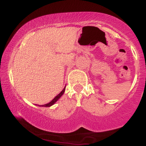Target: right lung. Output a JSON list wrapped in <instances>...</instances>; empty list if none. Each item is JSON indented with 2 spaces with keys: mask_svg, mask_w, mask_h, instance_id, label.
I'll return each mask as SVG.
<instances>
[{
  "mask_svg": "<svg viewBox=\"0 0 146 146\" xmlns=\"http://www.w3.org/2000/svg\"><path fill=\"white\" fill-rule=\"evenodd\" d=\"M65 88H66V86H65L64 88H63V90H62V91L59 93V94H58V95H56V96L55 97V98H53V100H52L51 101L49 102V103L46 104H44V105H38V106H42V107H50V106H51L52 105L56 103V102L58 101V100H59V99L61 98L63 94H64V93Z\"/></svg>",
  "mask_w": 146,
  "mask_h": 146,
  "instance_id": "1",
  "label": "right lung"
}]
</instances>
